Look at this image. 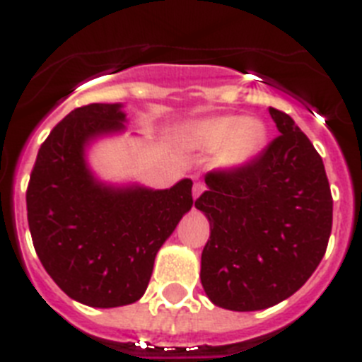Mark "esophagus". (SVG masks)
<instances>
[{"label":"esophagus","mask_w":362,"mask_h":362,"mask_svg":"<svg viewBox=\"0 0 362 362\" xmlns=\"http://www.w3.org/2000/svg\"><path fill=\"white\" fill-rule=\"evenodd\" d=\"M204 189H206V187H204V184H200V182H194V185H193V199L197 200L200 197V194L204 193Z\"/></svg>","instance_id":"34e87169"}]
</instances>
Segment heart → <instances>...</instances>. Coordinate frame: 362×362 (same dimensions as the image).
<instances>
[{"label": "heart", "mask_w": 362, "mask_h": 362, "mask_svg": "<svg viewBox=\"0 0 362 362\" xmlns=\"http://www.w3.org/2000/svg\"><path fill=\"white\" fill-rule=\"evenodd\" d=\"M266 131L259 120L242 116H207L185 122L180 144L185 149L216 151V163L224 171L244 168L262 147Z\"/></svg>", "instance_id": "heart-1"}]
</instances>
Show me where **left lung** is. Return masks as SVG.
Here are the masks:
<instances>
[{
  "label": "left lung",
  "mask_w": 362,
  "mask_h": 362,
  "mask_svg": "<svg viewBox=\"0 0 362 362\" xmlns=\"http://www.w3.org/2000/svg\"><path fill=\"white\" fill-rule=\"evenodd\" d=\"M279 134L237 171L207 173L194 207L209 220L200 281L215 306L257 312L303 288L322 260L333 200L325 163L290 116L269 107Z\"/></svg>",
  "instance_id": "left-lung-1"
}]
</instances>
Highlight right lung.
<instances>
[{
	"label": "right lung",
	"instance_id": "1",
	"mask_svg": "<svg viewBox=\"0 0 362 362\" xmlns=\"http://www.w3.org/2000/svg\"><path fill=\"white\" fill-rule=\"evenodd\" d=\"M124 103L78 107L43 146L27 189L34 250L50 279L72 300L118 308L146 293L156 253L193 206L191 178L169 189L107 182L89 149L127 131Z\"/></svg>",
	"mask_w": 362,
	"mask_h": 362
}]
</instances>
